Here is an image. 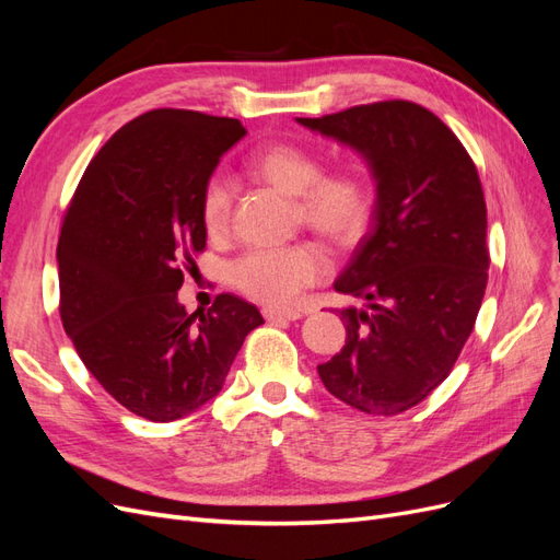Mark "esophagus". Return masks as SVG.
Masks as SVG:
<instances>
[{"label":"esophagus","instance_id":"34e87169","mask_svg":"<svg viewBox=\"0 0 560 560\" xmlns=\"http://www.w3.org/2000/svg\"><path fill=\"white\" fill-rule=\"evenodd\" d=\"M264 317L268 322H294V319H301L303 313L301 311H294V308H264Z\"/></svg>","mask_w":560,"mask_h":560}]
</instances>
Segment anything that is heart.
Wrapping results in <instances>:
<instances>
[{
  "label": "heart",
  "instance_id": "1",
  "mask_svg": "<svg viewBox=\"0 0 560 560\" xmlns=\"http://www.w3.org/2000/svg\"><path fill=\"white\" fill-rule=\"evenodd\" d=\"M252 173L282 194L299 196L306 222L336 243H348L364 231L371 206V186L354 171L322 175L319 159L299 144H270L249 161ZM233 184L214 173L202 189L200 214L210 233L224 231L231 217ZM329 276L327 252L315 243L287 247H252L231 264V282L243 294L268 306H290L308 287Z\"/></svg>",
  "mask_w": 560,
  "mask_h": 560
}]
</instances>
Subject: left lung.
<instances>
[{"label": "left lung", "instance_id": "left-lung-1", "mask_svg": "<svg viewBox=\"0 0 560 560\" xmlns=\"http://www.w3.org/2000/svg\"><path fill=\"white\" fill-rule=\"evenodd\" d=\"M366 161L371 226L334 290L366 301L338 308L346 346L317 374L369 416H397L442 383L477 322L486 282V200L477 165L451 128L406 100L296 118Z\"/></svg>", "mask_w": 560, "mask_h": 560}]
</instances>
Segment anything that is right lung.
<instances>
[{
	"mask_svg": "<svg viewBox=\"0 0 560 560\" xmlns=\"http://www.w3.org/2000/svg\"><path fill=\"white\" fill-rule=\"evenodd\" d=\"M238 118L154 109L116 130L83 173L60 241V317L81 362L135 416L171 422L222 389L257 306L219 294L189 315L184 266L206 249L200 198Z\"/></svg>",
	"mask_w": 560,
	"mask_h": 560,
	"instance_id": "obj_1",
	"label": "right lung"
}]
</instances>
